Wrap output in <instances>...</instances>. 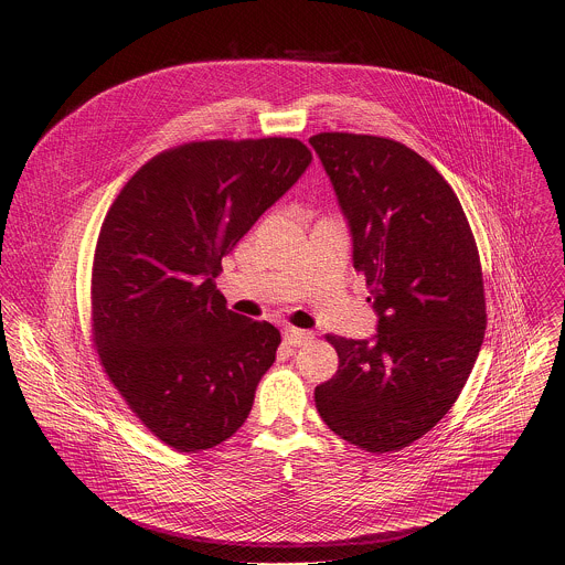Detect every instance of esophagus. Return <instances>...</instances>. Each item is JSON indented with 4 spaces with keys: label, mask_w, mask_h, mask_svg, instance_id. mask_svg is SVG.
Instances as JSON below:
<instances>
[{
    "label": "esophagus",
    "mask_w": 565,
    "mask_h": 565,
    "mask_svg": "<svg viewBox=\"0 0 565 565\" xmlns=\"http://www.w3.org/2000/svg\"><path fill=\"white\" fill-rule=\"evenodd\" d=\"M284 340H286L290 347H301V344H308V342L312 340V333L290 327V329L284 331Z\"/></svg>",
    "instance_id": "34e87169"
}]
</instances>
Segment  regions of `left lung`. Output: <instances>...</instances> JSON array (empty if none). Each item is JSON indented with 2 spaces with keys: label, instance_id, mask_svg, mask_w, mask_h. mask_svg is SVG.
<instances>
[{
  "label": "left lung",
  "instance_id": "left-lung-1",
  "mask_svg": "<svg viewBox=\"0 0 565 565\" xmlns=\"http://www.w3.org/2000/svg\"><path fill=\"white\" fill-rule=\"evenodd\" d=\"M377 315L371 340L329 335L338 373L315 388L324 423L371 454L423 438L454 407L486 335L478 248L449 183L380 136L317 134Z\"/></svg>",
  "mask_w": 565,
  "mask_h": 565
}]
</instances>
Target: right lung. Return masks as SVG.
Masks as SVG:
<instances>
[{"instance_id":"right-lung-1","label":"right lung","mask_w":565,"mask_h":565,"mask_svg":"<svg viewBox=\"0 0 565 565\" xmlns=\"http://www.w3.org/2000/svg\"><path fill=\"white\" fill-rule=\"evenodd\" d=\"M310 160L295 138L188 142L145 163L107 212L94 342L129 409L179 451L227 440L275 362L279 331L232 312L214 277Z\"/></svg>"}]
</instances>
